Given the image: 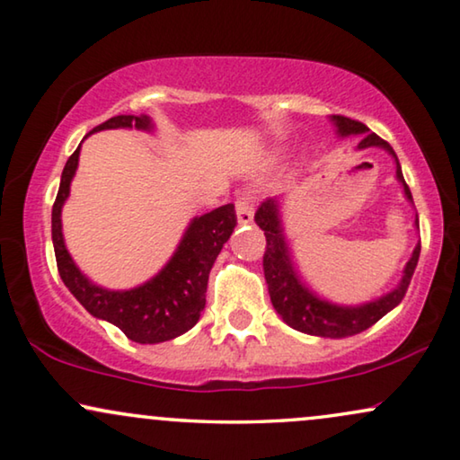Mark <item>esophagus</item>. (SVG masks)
I'll return each instance as SVG.
<instances>
[{"mask_svg":"<svg viewBox=\"0 0 460 460\" xmlns=\"http://www.w3.org/2000/svg\"><path fill=\"white\" fill-rule=\"evenodd\" d=\"M235 210H237V221L239 223H242V225L252 223V218H254V206H252L250 193H242V196L237 198Z\"/></svg>","mask_w":460,"mask_h":460,"instance_id":"esophagus-1","label":"esophagus"}]
</instances>
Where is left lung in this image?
Listing matches in <instances>:
<instances>
[{"label":"left lung","mask_w":460,"mask_h":460,"mask_svg":"<svg viewBox=\"0 0 460 460\" xmlns=\"http://www.w3.org/2000/svg\"><path fill=\"white\" fill-rule=\"evenodd\" d=\"M333 122L338 125V131L341 135L362 133V139L358 144L360 150L362 147L379 146L396 158V177L400 183L404 185L406 198L412 202L411 190L402 177V168H400L398 156L396 152L392 150V146L387 144L385 139H381L379 135L368 131V127L362 125L360 120L348 119V116L341 114H333ZM254 221L258 227L264 231V237H267L262 269L264 279L269 283L270 302H273L275 310L281 314V319L286 321L289 327L308 335H321V338H348V335L365 332V329L375 325L381 316L390 313L394 306H398V304L402 302L406 289L411 286L412 273H415L419 262V254H421V243H419L415 252H412L409 264H406L402 281H400V286L394 289V292L384 296L377 302L365 304V306L344 308L335 306V304H329L325 300H319V297L310 294L308 289L296 279L294 269L288 258L286 242H283V233L279 227V210H277V202L273 198L264 199V202L258 206Z\"/></svg>","instance_id":"left-lung-1"}]
</instances>
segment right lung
Returning a JSON list of instances; mask_svg holds the SVG:
<instances>
[{
	"label": "right lung",
	"mask_w": 460,
	"mask_h": 460,
	"mask_svg": "<svg viewBox=\"0 0 460 460\" xmlns=\"http://www.w3.org/2000/svg\"><path fill=\"white\" fill-rule=\"evenodd\" d=\"M119 127L152 128V122L146 114H120L102 122L87 135L102 128ZM79 150L81 146L66 160L60 190L51 208V239H54L58 273L64 286L85 306L87 313L112 323L137 344H158V341H168L190 332L206 306V288H208L212 264L237 225L235 206H218L208 215L193 218L171 262L152 281L128 292H108L93 286L75 267L62 239L60 212L64 199L68 198L76 164H79Z\"/></svg>",
	"instance_id": "obj_1"
}]
</instances>
